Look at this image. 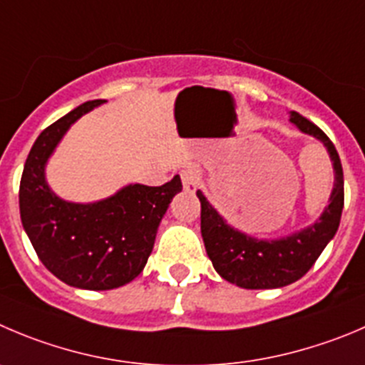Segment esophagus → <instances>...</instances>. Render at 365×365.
<instances>
[{
  "instance_id": "esophagus-1",
  "label": "esophagus",
  "mask_w": 365,
  "mask_h": 365,
  "mask_svg": "<svg viewBox=\"0 0 365 365\" xmlns=\"http://www.w3.org/2000/svg\"><path fill=\"white\" fill-rule=\"evenodd\" d=\"M180 180H182V186H185L186 192H195L200 185V172L195 168H186L180 172Z\"/></svg>"
}]
</instances>
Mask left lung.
<instances>
[{"mask_svg":"<svg viewBox=\"0 0 365 365\" xmlns=\"http://www.w3.org/2000/svg\"><path fill=\"white\" fill-rule=\"evenodd\" d=\"M290 123L296 125L303 134H308L324 145L335 173L328 206L308 227L292 232L289 237L269 240L251 237L229 225L225 218L211 206L206 195L197 190V197L200 200V232L207 256L215 270L225 281L240 289H281L303 277L335 237L341 224L344 207V173L335 145L317 125L296 110L290 113Z\"/></svg>","mask_w":365,"mask_h":365,"instance_id":"1","label":"left lung"}]
</instances>
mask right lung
Returning a JSON list of instances; mask_svg holds the SVG:
<instances>
[{
	"mask_svg": "<svg viewBox=\"0 0 365 365\" xmlns=\"http://www.w3.org/2000/svg\"><path fill=\"white\" fill-rule=\"evenodd\" d=\"M103 102L82 103L44 128L19 186L21 222L39 259L66 284L84 290H113L140 276L159 224L182 190L175 175L163 186L127 185L107 199L82 204L61 199L50 188L48 159L69 127Z\"/></svg>",
	"mask_w": 365,
	"mask_h": 365,
	"instance_id": "obj_1",
	"label": "right lung"
}]
</instances>
